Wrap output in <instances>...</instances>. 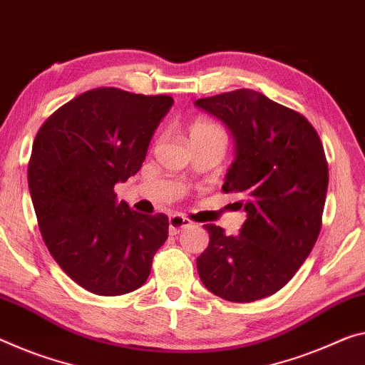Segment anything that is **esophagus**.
<instances>
[{
	"mask_svg": "<svg viewBox=\"0 0 365 365\" xmlns=\"http://www.w3.org/2000/svg\"><path fill=\"white\" fill-rule=\"evenodd\" d=\"M190 225H192V221H190V219L175 214V216H170L169 219V234L177 235L182 229H187Z\"/></svg>",
	"mask_w": 365,
	"mask_h": 365,
	"instance_id": "1",
	"label": "esophagus"
}]
</instances>
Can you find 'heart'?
Segmentation results:
<instances>
[{
    "label": "heart",
    "mask_w": 365,
    "mask_h": 365,
    "mask_svg": "<svg viewBox=\"0 0 365 365\" xmlns=\"http://www.w3.org/2000/svg\"><path fill=\"white\" fill-rule=\"evenodd\" d=\"M211 135H222V130L219 128L216 123H212L211 120L206 118H198L195 123L190 126V138H196V136H211Z\"/></svg>",
    "instance_id": "b5f03b06"
}]
</instances>
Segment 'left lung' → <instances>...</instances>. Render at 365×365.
<instances>
[{
  "label": "left lung",
  "instance_id": "left-lung-1",
  "mask_svg": "<svg viewBox=\"0 0 365 365\" xmlns=\"http://www.w3.org/2000/svg\"><path fill=\"white\" fill-rule=\"evenodd\" d=\"M234 138V160L222 190L237 192L247 212L240 234L206 224L210 245L196 258L207 291L230 302H253L284 287L314 248L322 227L328 165L307 118L257 91L198 99Z\"/></svg>",
  "mask_w": 365,
  "mask_h": 365
}]
</instances>
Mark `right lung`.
I'll use <instances>...</instances> for the list:
<instances>
[{"mask_svg": "<svg viewBox=\"0 0 365 365\" xmlns=\"http://www.w3.org/2000/svg\"><path fill=\"white\" fill-rule=\"evenodd\" d=\"M172 106L169 96L92 89L58 108L34 141L27 180L45 245L97 296L141 287L167 240L169 217L131 211L113 187L141 169Z\"/></svg>", "mask_w": 365, "mask_h": 365, "instance_id": "right-lung-1", "label": "right lung"}]
</instances>
